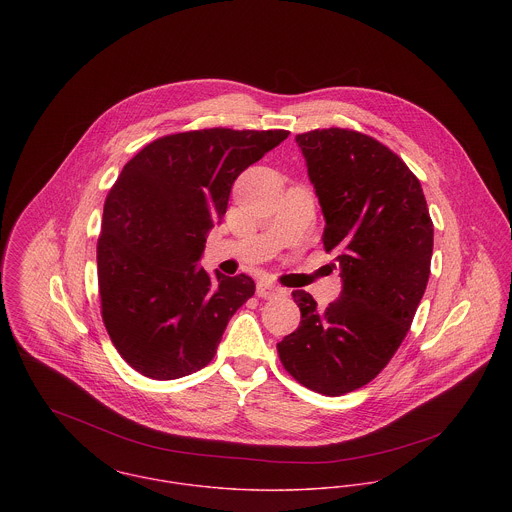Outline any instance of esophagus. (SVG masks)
Returning <instances> with one entry per match:
<instances>
[{
  "mask_svg": "<svg viewBox=\"0 0 512 512\" xmlns=\"http://www.w3.org/2000/svg\"><path fill=\"white\" fill-rule=\"evenodd\" d=\"M256 293H258L260 297H264V299H272V297H278V295H286V290L274 286V284L268 282V280H262V282H258V286H256Z\"/></svg>",
  "mask_w": 512,
  "mask_h": 512,
  "instance_id": "34e87169",
  "label": "esophagus"
}]
</instances>
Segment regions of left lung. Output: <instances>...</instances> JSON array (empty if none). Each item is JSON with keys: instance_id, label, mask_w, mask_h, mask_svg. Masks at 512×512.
<instances>
[{"instance_id": "obj_1", "label": "left lung", "mask_w": 512, "mask_h": 512, "mask_svg": "<svg viewBox=\"0 0 512 512\" xmlns=\"http://www.w3.org/2000/svg\"><path fill=\"white\" fill-rule=\"evenodd\" d=\"M319 199L323 246L337 250L343 290L317 307L293 292L299 327L278 343L284 368L325 396L368 384L404 341L430 278L434 222L418 177L361 132L295 136Z\"/></svg>"}]
</instances>
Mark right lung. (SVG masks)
Listing matches in <instances>:
<instances>
[{"mask_svg": "<svg viewBox=\"0 0 512 512\" xmlns=\"http://www.w3.org/2000/svg\"><path fill=\"white\" fill-rule=\"evenodd\" d=\"M288 136L171 134L124 165L104 203L96 264L106 331L140 374L173 380L213 361L230 317L256 286L246 274L199 268L207 234L224 217L236 177Z\"/></svg>", "mask_w": 512, "mask_h": 512, "instance_id": "1", "label": "right lung"}]
</instances>
